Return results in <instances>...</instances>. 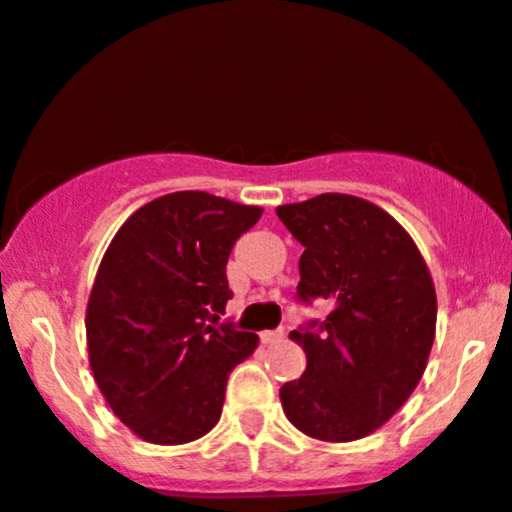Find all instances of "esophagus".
<instances>
[{"instance_id":"1","label":"esophagus","mask_w":512,"mask_h":512,"mask_svg":"<svg viewBox=\"0 0 512 512\" xmlns=\"http://www.w3.org/2000/svg\"><path fill=\"white\" fill-rule=\"evenodd\" d=\"M284 338H287V331H284V328L262 333V343H279V341H284Z\"/></svg>"}]
</instances>
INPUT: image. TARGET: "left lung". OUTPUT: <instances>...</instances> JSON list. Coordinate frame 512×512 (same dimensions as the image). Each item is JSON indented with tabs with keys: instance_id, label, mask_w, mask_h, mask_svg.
<instances>
[{
	"instance_id": "obj_1",
	"label": "left lung",
	"mask_w": 512,
	"mask_h": 512,
	"mask_svg": "<svg viewBox=\"0 0 512 512\" xmlns=\"http://www.w3.org/2000/svg\"><path fill=\"white\" fill-rule=\"evenodd\" d=\"M277 215L304 245L299 299L331 309L289 333L306 370L279 387L284 414L306 437L363 439L422 380L437 331L432 274L410 233L365 198L321 193Z\"/></svg>"
}]
</instances>
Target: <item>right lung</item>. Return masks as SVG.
<instances>
[{
	"label": "right lung",
	"mask_w": 512,
	"mask_h": 512,
	"mask_svg": "<svg viewBox=\"0 0 512 512\" xmlns=\"http://www.w3.org/2000/svg\"><path fill=\"white\" fill-rule=\"evenodd\" d=\"M206 191H176L117 230L85 311L90 370L110 410L149 444H188L218 424L225 383L260 338L218 324L233 297L230 250L260 220Z\"/></svg>",
	"instance_id": "add662e5"
}]
</instances>
